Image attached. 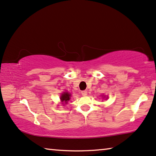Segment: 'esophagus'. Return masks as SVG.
Masks as SVG:
<instances>
[{"label":"esophagus","mask_w":156,"mask_h":156,"mask_svg":"<svg viewBox=\"0 0 156 156\" xmlns=\"http://www.w3.org/2000/svg\"><path fill=\"white\" fill-rule=\"evenodd\" d=\"M81 94H82V95H83V96L87 95V90H83V91L81 92Z\"/></svg>","instance_id":"esophagus-1"}]
</instances>
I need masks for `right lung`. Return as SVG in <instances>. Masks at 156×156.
Instances as JSON below:
<instances>
[{
    "instance_id": "right-lung-1",
    "label": "right lung",
    "mask_w": 156,
    "mask_h": 156,
    "mask_svg": "<svg viewBox=\"0 0 156 156\" xmlns=\"http://www.w3.org/2000/svg\"><path fill=\"white\" fill-rule=\"evenodd\" d=\"M70 96L71 95L69 93H63L61 96V100L63 102L67 103L68 101L70 100Z\"/></svg>"
}]
</instances>
